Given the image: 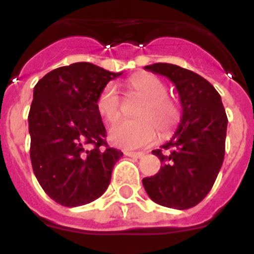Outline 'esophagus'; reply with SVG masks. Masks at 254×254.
I'll return each mask as SVG.
<instances>
[{"instance_id": "1", "label": "esophagus", "mask_w": 254, "mask_h": 254, "mask_svg": "<svg viewBox=\"0 0 254 254\" xmlns=\"http://www.w3.org/2000/svg\"><path fill=\"white\" fill-rule=\"evenodd\" d=\"M125 155H127V157H130V158H135V159L142 158L143 157L142 153H133V151H125Z\"/></svg>"}]
</instances>
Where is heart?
Wrapping results in <instances>:
<instances>
[{
  "mask_svg": "<svg viewBox=\"0 0 254 254\" xmlns=\"http://www.w3.org/2000/svg\"><path fill=\"white\" fill-rule=\"evenodd\" d=\"M127 88L143 99L135 112L138 119L125 120L116 124L109 130L113 145L123 149H139L150 145L161 135L169 134L181 119V109L173 99L167 97V87L158 76L151 73L134 75L127 80ZM97 111L107 123L113 124L121 116V97L115 84H107L101 89Z\"/></svg>",
  "mask_w": 254,
  "mask_h": 254,
  "instance_id": "obj_1",
  "label": "heart"
}]
</instances>
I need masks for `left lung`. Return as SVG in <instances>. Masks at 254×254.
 Segmentation results:
<instances>
[{
  "mask_svg": "<svg viewBox=\"0 0 254 254\" xmlns=\"http://www.w3.org/2000/svg\"><path fill=\"white\" fill-rule=\"evenodd\" d=\"M145 69L173 81L181 99L182 119L169 142L153 150L162 166L143 178L151 200L175 209L191 208L211 191L224 161L228 119L219 92L200 75L169 63Z\"/></svg>",
  "mask_w": 254,
  "mask_h": 254,
  "instance_id": "1",
  "label": "left lung"
}]
</instances>
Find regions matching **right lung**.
Masks as SVG:
<instances>
[{
	"instance_id": "add662e5",
	"label": "right lung",
	"mask_w": 254,
	"mask_h": 254,
	"mask_svg": "<svg viewBox=\"0 0 254 254\" xmlns=\"http://www.w3.org/2000/svg\"><path fill=\"white\" fill-rule=\"evenodd\" d=\"M121 73L80 62L53 69L34 87L31 165L45 192L64 207L101 196L123 157L104 139L107 130L96 107L101 89Z\"/></svg>"
}]
</instances>
